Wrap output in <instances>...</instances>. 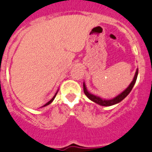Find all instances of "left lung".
Masks as SVG:
<instances>
[{"label":"left lung","instance_id":"1","mask_svg":"<svg viewBox=\"0 0 152 152\" xmlns=\"http://www.w3.org/2000/svg\"><path fill=\"white\" fill-rule=\"evenodd\" d=\"M138 72H139V70L137 69L135 76H134L133 80H132V81L131 84H129V86L128 88H126L123 93H121L120 94H119L117 96H116V97H114L113 99H111V100H104V99H102V98L99 97V96H96L94 94H91V93L88 92L87 88H86V86H85V84H84H84H83V86H84V94H85L86 96H88L90 100L94 101V103H97V104H99V105L104 106V107L113 106L114 105V104H116V103L122 101V100H123L126 96H127V95L131 92L133 86L135 85V81H136L137 76H138Z\"/></svg>","mask_w":152,"mask_h":152}]
</instances>
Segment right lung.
<instances>
[{"instance_id":"add662e5","label":"right lung","mask_w":152,"mask_h":152,"mask_svg":"<svg viewBox=\"0 0 152 152\" xmlns=\"http://www.w3.org/2000/svg\"><path fill=\"white\" fill-rule=\"evenodd\" d=\"M56 94H57V92H56V94H55V96H53V97H52V100H49V101L48 102V103H45V105H44V106H42V107H45V106H47V105H49V104H50V103H52V102L53 101V100H54V99H55V97H56Z\"/></svg>"}]
</instances>
